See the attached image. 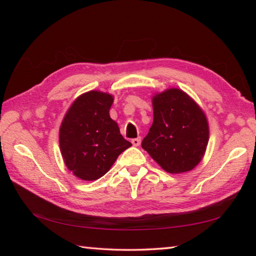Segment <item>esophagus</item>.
Here are the masks:
<instances>
[{"instance_id":"obj_1","label":"esophagus","mask_w":256,"mask_h":256,"mask_svg":"<svg viewBox=\"0 0 256 256\" xmlns=\"http://www.w3.org/2000/svg\"><path fill=\"white\" fill-rule=\"evenodd\" d=\"M132 144H133L134 146H140V138H133V140H132Z\"/></svg>"}]
</instances>
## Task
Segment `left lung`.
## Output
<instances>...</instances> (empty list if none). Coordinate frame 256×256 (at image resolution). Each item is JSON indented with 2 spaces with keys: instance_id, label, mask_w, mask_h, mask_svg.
Listing matches in <instances>:
<instances>
[{
  "instance_id": "obj_1",
  "label": "left lung",
  "mask_w": 256,
  "mask_h": 256,
  "mask_svg": "<svg viewBox=\"0 0 256 256\" xmlns=\"http://www.w3.org/2000/svg\"><path fill=\"white\" fill-rule=\"evenodd\" d=\"M153 111V124L142 148L167 172L194 170L209 140L204 112L186 92L176 88L155 94Z\"/></svg>"
}]
</instances>
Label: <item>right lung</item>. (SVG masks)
Listing matches in <instances>:
<instances>
[{
  "mask_svg": "<svg viewBox=\"0 0 256 256\" xmlns=\"http://www.w3.org/2000/svg\"><path fill=\"white\" fill-rule=\"evenodd\" d=\"M112 103L111 94L86 92L74 101L62 122L59 145L64 162L82 180L106 175L118 155L132 146L110 118Z\"/></svg>",
  "mask_w": 256,
  "mask_h": 256,
  "instance_id": "right-lung-1",
  "label": "right lung"
}]
</instances>
